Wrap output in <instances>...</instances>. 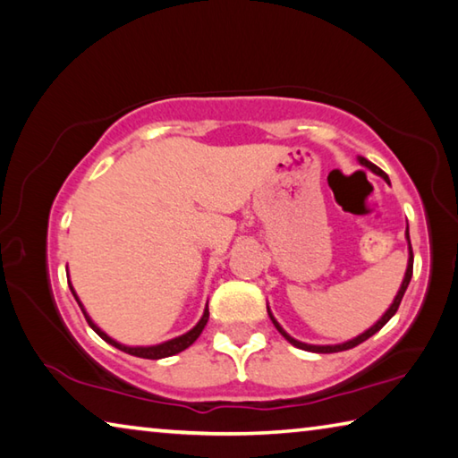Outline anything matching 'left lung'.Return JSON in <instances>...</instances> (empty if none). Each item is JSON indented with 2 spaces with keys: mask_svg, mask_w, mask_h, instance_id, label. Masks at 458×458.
I'll return each instance as SVG.
<instances>
[{
  "mask_svg": "<svg viewBox=\"0 0 458 458\" xmlns=\"http://www.w3.org/2000/svg\"><path fill=\"white\" fill-rule=\"evenodd\" d=\"M358 163L362 165V166H366V168H370V171L374 173V174H378V176H382L384 181H386L388 184H390V179H388V174L382 171V168H378L376 165H372L370 160H366L364 157H358ZM406 242H408V266H406V274H404V279H403V284H400V290H398V293H396V298H394V301L390 303V308L384 311L382 314V318L378 319V322H376L372 327H368L366 332H362L360 335H356V338H352V340H348V342H344V344H332V346H316V344H306V342H300V340H295V338H292L290 334H287L282 326H279V322L277 319L274 318V314H271V310H269V306H267V314H269V318H271V322H274V326L277 327V332L284 335V338L292 344V346H295V348H300V350H306V352H316V354H332V352H344V350H350V348H356L358 344H362V342H366L368 338H372V335L378 332V330H382L384 326L388 324V319L396 314L398 311V306H400V301H403V298H404V292H406V287H408V284H411V277H412V263H414V255H412V245H411V235H408V225H406Z\"/></svg>",
  "mask_w": 458,
  "mask_h": 458,
  "instance_id": "8db88e82",
  "label": "left lung"
}]
</instances>
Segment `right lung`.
Masks as SVG:
<instances>
[{
  "label": "right lung",
  "mask_w": 458,
  "mask_h": 458,
  "mask_svg": "<svg viewBox=\"0 0 458 458\" xmlns=\"http://www.w3.org/2000/svg\"><path fill=\"white\" fill-rule=\"evenodd\" d=\"M68 284H70V282H68ZM70 290H72V293H74V298H76V301H78L80 310H82V314H84V318H86L88 326H90L92 330H94L96 334H98L104 342H108L110 346H114V348H118V350H123V352H126V354L136 356V358L160 360V358H168V356L179 354V352L187 350V348L191 346V344L199 338L200 332L205 330V326H207V322H208V308H205L203 316H200V319L197 322V326L192 327V330H189L187 334L179 335V338L166 340V342H163V344H157V346H124V344H120V342H116V340H112L106 332H102L100 327L92 322V318L86 314V310H84V306H82V301L78 300V295H76V292H74V287H72V284H70Z\"/></svg>",
  "instance_id": "add662e5"
}]
</instances>
